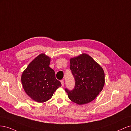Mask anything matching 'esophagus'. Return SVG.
I'll return each instance as SVG.
<instances>
[{"instance_id":"34e87169","label":"esophagus","mask_w":131,"mask_h":131,"mask_svg":"<svg viewBox=\"0 0 131 131\" xmlns=\"http://www.w3.org/2000/svg\"><path fill=\"white\" fill-rule=\"evenodd\" d=\"M61 84H62V86H64V80H62L61 81Z\"/></svg>"}]
</instances>
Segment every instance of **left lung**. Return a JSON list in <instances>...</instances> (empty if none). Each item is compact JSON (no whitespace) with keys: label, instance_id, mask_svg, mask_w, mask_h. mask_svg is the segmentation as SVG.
I'll return each mask as SVG.
<instances>
[{"label":"left lung","instance_id":"left-lung-1","mask_svg":"<svg viewBox=\"0 0 131 131\" xmlns=\"http://www.w3.org/2000/svg\"><path fill=\"white\" fill-rule=\"evenodd\" d=\"M70 69L75 79L73 90L65 89L68 98L79 105L92 101L104 85L103 69L88 54L71 58Z\"/></svg>","mask_w":131,"mask_h":131}]
</instances>
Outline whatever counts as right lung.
Masks as SVG:
<instances>
[{
	"mask_svg": "<svg viewBox=\"0 0 131 131\" xmlns=\"http://www.w3.org/2000/svg\"><path fill=\"white\" fill-rule=\"evenodd\" d=\"M50 58L44 54L35 58L23 72L21 80L26 93L35 101L45 102L62 86L49 67Z\"/></svg>",
	"mask_w": 131,
	"mask_h": 131,
	"instance_id": "add662e5",
	"label": "right lung"
}]
</instances>
